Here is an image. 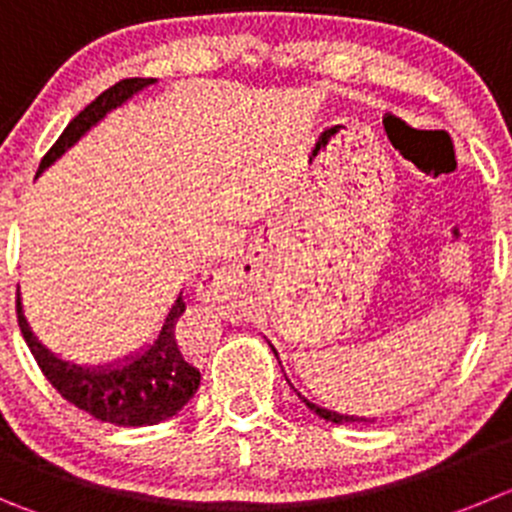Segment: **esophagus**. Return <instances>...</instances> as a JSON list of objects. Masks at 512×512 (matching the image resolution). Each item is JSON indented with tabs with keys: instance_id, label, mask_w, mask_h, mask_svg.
I'll return each mask as SVG.
<instances>
[{
	"instance_id": "34e87169",
	"label": "esophagus",
	"mask_w": 512,
	"mask_h": 512,
	"mask_svg": "<svg viewBox=\"0 0 512 512\" xmlns=\"http://www.w3.org/2000/svg\"><path fill=\"white\" fill-rule=\"evenodd\" d=\"M214 285H217V283H214V275H209V278H207V283L202 285V290H204V293H209V290H212Z\"/></svg>"
}]
</instances>
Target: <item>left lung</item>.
Listing matches in <instances>:
<instances>
[{
    "instance_id": "1",
    "label": "left lung",
    "mask_w": 512,
    "mask_h": 512,
    "mask_svg": "<svg viewBox=\"0 0 512 512\" xmlns=\"http://www.w3.org/2000/svg\"><path fill=\"white\" fill-rule=\"evenodd\" d=\"M272 351H275V348H272ZM275 356H278V353H275ZM300 396V394H298ZM300 399H303V396H300ZM305 401V407L310 409V412H315L318 414V417L321 419H326V422H333V424H346V422H366V419H358V417H348V414H338V412H331V409H323V407H318V404H313V401H308V399H303Z\"/></svg>"
}]
</instances>
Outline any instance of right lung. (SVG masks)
<instances>
[{
  "label": "right lung",
  "mask_w": 512,
  "mask_h": 512,
  "mask_svg": "<svg viewBox=\"0 0 512 512\" xmlns=\"http://www.w3.org/2000/svg\"><path fill=\"white\" fill-rule=\"evenodd\" d=\"M154 78H126L116 83L113 88L103 90L90 105L68 123L62 131L55 146L40 161V171L55 164L73 143L80 141L85 131L95 126L108 111L126 103L131 95L143 90L146 85H154ZM186 310L184 298L174 300L169 315H166L164 326L159 336L146 351L126 358V364L116 366H98V369H83V366L68 364L62 358L52 356L35 336L22 313V300L17 293V321L22 328L27 346L35 356L37 366L47 376L52 386L60 391L62 399H68L83 412L93 414L95 419L116 427H148V424H159L164 419L174 417L191 396L197 394L202 374L194 364H189L176 341V321Z\"/></svg>",
  "instance_id": "add662e5"
}]
</instances>
